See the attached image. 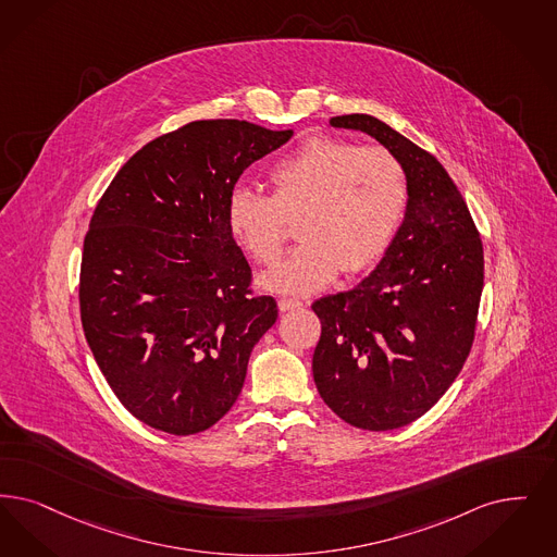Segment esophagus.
<instances>
[{"label": "esophagus", "mask_w": 557, "mask_h": 557, "mask_svg": "<svg viewBox=\"0 0 557 557\" xmlns=\"http://www.w3.org/2000/svg\"><path fill=\"white\" fill-rule=\"evenodd\" d=\"M277 307H280V311H294V309H300L302 302L296 300V298H280V300H277Z\"/></svg>", "instance_id": "esophagus-1"}]
</instances>
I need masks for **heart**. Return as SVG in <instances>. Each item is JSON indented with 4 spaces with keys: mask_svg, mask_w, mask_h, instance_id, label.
<instances>
[{
    "mask_svg": "<svg viewBox=\"0 0 557 557\" xmlns=\"http://www.w3.org/2000/svg\"><path fill=\"white\" fill-rule=\"evenodd\" d=\"M271 197L238 188L227 200L234 238L261 265H275L286 246L288 220H300L305 240L286 263L263 275V286L309 294L344 269L357 273L394 240L408 205L400 159L383 147H360L312 136L269 172Z\"/></svg>",
    "mask_w": 557,
    "mask_h": 557,
    "instance_id": "obj_1",
    "label": "heart"
}]
</instances>
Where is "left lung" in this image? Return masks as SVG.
<instances>
[{"label": "left lung", "mask_w": 557, "mask_h": 557, "mask_svg": "<svg viewBox=\"0 0 557 557\" xmlns=\"http://www.w3.org/2000/svg\"><path fill=\"white\" fill-rule=\"evenodd\" d=\"M330 124L367 133L400 159L408 205L375 271L312 302L321 319L312 377L342 421L392 431L421 419L465 367L483 292V245L435 157L367 113Z\"/></svg>", "instance_id": "obj_1"}]
</instances>
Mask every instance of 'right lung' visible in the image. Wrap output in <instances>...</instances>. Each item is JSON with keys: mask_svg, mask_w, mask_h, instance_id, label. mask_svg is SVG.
<instances>
[{"mask_svg": "<svg viewBox=\"0 0 557 557\" xmlns=\"http://www.w3.org/2000/svg\"><path fill=\"white\" fill-rule=\"evenodd\" d=\"M292 131L197 120L157 136L115 174L90 218L81 319L122 406L170 435H195L238 400L255 344L277 319L250 288L227 225L246 168Z\"/></svg>", "mask_w": 557, "mask_h": 557, "instance_id": "obj_1", "label": "right lung"}]
</instances>
